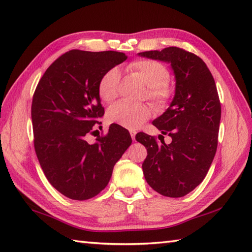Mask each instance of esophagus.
<instances>
[{"label":"esophagus","mask_w":252,"mask_h":252,"mask_svg":"<svg viewBox=\"0 0 252 252\" xmlns=\"http://www.w3.org/2000/svg\"><path fill=\"white\" fill-rule=\"evenodd\" d=\"M129 132H130V136H131V139H132V140H133V141H135V140H136V133H137V131H136V130H130Z\"/></svg>","instance_id":"34e87169"}]
</instances>
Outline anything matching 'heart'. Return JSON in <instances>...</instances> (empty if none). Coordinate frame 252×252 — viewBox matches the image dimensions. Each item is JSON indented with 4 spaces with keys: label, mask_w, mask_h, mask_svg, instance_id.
Returning <instances> with one entry per match:
<instances>
[{
    "label": "heart",
    "mask_w": 252,
    "mask_h": 252,
    "mask_svg": "<svg viewBox=\"0 0 252 252\" xmlns=\"http://www.w3.org/2000/svg\"><path fill=\"white\" fill-rule=\"evenodd\" d=\"M128 69L140 77L148 86L147 97L156 108L163 109L168 104L172 96V88L168 82L169 70L164 63L153 59H137L128 64ZM120 80V70L115 66L105 71L100 77L98 94L104 102H111L116 98ZM151 115L152 111L149 105H133L124 101L111 105L108 110V120L127 129H137Z\"/></svg>",
    "instance_id": "heart-1"
}]
</instances>
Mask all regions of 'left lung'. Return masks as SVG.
I'll list each match as a JSON object with an SVG mask.
<instances>
[{"label":"left lung","instance_id":"left-lung-1","mask_svg":"<svg viewBox=\"0 0 252 252\" xmlns=\"http://www.w3.org/2000/svg\"><path fill=\"white\" fill-rule=\"evenodd\" d=\"M139 56L169 63L176 76L170 107L153 125L171 137L166 144L139 132L136 140L148 151L143 175L154 191L182 197L199 186L208 172L218 147L221 103L211 72L198 56L179 47L150 50Z\"/></svg>","mask_w":252,"mask_h":252}]
</instances>
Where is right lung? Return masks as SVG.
<instances>
[{
  "label": "right lung",
  "instance_id": "add662e5",
  "mask_svg": "<svg viewBox=\"0 0 252 252\" xmlns=\"http://www.w3.org/2000/svg\"><path fill=\"white\" fill-rule=\"evenodd\" d=\"M126 59L113 50L72 49L48 66L35 88L31 107L35 153L49 183L65 197L85 200L98 195L131 144L128 130L116 124L94 143L85 140L104 114L100 77Z\"/></svg>",
  "mask_w": 252,
  "mask_h": 252
}]
</instances>
